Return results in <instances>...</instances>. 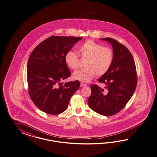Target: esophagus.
<instances>
[{"label": "esophagus", "instance_id": "1", "mask_svg": "<svg viewBox=\"0 0 157 157\" xmlns=\"http://www.w3.org/2000/svg\"><path fill=\"white\" fill-rule=\"evenodd\" d=\"M86 86H87V85L85 84V83H80V87H86Z\"/></svg>", "mask_w": 157, "mask_h": 157}]
</instances>
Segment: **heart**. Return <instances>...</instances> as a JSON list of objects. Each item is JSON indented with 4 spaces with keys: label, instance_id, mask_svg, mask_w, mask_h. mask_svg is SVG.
<instances>
[{
    "label": "heart",
    "instance_id": "b5f03b06",
    "mask_svg": "<svg viewBox=\"0 0 157 157\" xmlns=\"http://www.w3.org/2000/svg\"><path fill=\"white\" fill-rule=\"evenodd\" d=\"M78 52L81 58L86 59L83 69H80L73 74L75 80L89 82L97 76H102L108 71L112 65L114 54L109 47H104L99 43L90 40L78 47ZM66 64L72 70H76L79 65V58L73 50H69L65 54Z\"/></svg>",
    "mask_w": 157,
    "mask_h": 157
}]
</instances>
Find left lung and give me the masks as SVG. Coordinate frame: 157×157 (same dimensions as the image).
<instances>
[{
    "mask_svg": "<svg viewBox=\"0 0 157 157\" xmlns=\"http://www.w3.org/2000/svg\"><path fill=\"white\" fill-rule=\"evenodd\" d=\"M101 39L112 45L113 61L108 71L98 79L105 84L106 89L91 85L88 104L96 113L109 116L121 111L132 98L137 84V75L134 59L127 48L113 38Z\"/></svg>",
    "mask_w": 157,
    "mask_h": 157,
    "instance_id": "obj_1",
    "label": "left lung"
}]
</instances>
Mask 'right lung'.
Listing matches in <instances>:
<instances>
[{
    "mask_svg": "<svg viewBox=\"0 0 157 157\" xmlns=\"http://www.w3.org/2000/svg\"><path fill=\"white\" fill-rule=\"evenodd\" d=\"M82 37L52 36L39 44L32 52L27 64L28 93L33 103L50 115L67 109L71 96L79 88L78 80L65 83L70 77L65 62V54Z\"/></svg>",
    "mask_w": 157,
    "mask_h": 157,
    "instance_id": "right-lung-1",
    "label": "right lung"
}]
</instances>
